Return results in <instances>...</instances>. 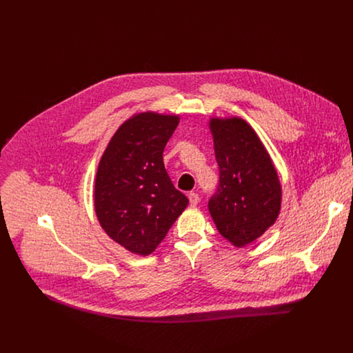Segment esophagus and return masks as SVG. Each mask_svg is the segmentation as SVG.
I'll return each instance as SVG.
<instances>
[{"instance_id": "34e87169", "label": "esophagus", "mask_w": 353, "mask_h": 353, "mask_svg": "<svg viewBox=\"0 0 353 353\" xmlns=\"http://www.w3.org/2000/svg\"><path fill=\"white\" fill-rule=\"evenodd\" d=\"M188 199H190V205L191 207H195L199 203V196H198L196 192H190L188 194Z\"/></svg>"}]
</instances>
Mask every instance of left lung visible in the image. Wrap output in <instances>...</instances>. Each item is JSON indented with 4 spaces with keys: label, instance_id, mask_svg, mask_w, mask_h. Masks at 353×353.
I'll use <instances>...</instances> for the list:
<instances>
[{
    "label": "left lung",
    "instance_id": "8db88e82",
    "mask_svg": "<svg viewBox=\"0 0 353 353\" xmlns=\"http://www.w3.org/2000/svg\"><path fill=\"white\" fill-rule=\"evenodd\" d=\"M219 185L208 203L219 233L236 247L261 237L281 212L282 185L263 141L240 117H212Z\"/></svg>",
    "mask_w": 353,
    "mask_h": 353
}]
</instances>
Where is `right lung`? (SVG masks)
I'll return each mask as SVG.
<instances>
[{
	"instance_id": "right-lung-1",
	"label": "right lung",
	"mask_w": 353,
	"mask_h": 353,
	"mask_svg": "<svg viewBox=\"0 0 353 353\" xmlns=\"http://www.w3.org/2000/svg\"><path fill=\"white\" fill-rule=\"evenodd\" d=\"M180 117L141 112L125 120L100 158L94 212L110 239L148 256L188 205L163 165V149Z\"/></svg>"
}]
</instances>
